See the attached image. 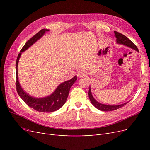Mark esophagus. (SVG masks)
Returning a JSON list of instances; mask_svg holds the SVG:
<instances>
[{
    "mask_svg": "<svg viewBox=\"0 0 150 150\" xmlns=\"http://www.w3.org/2000/svg\"><path fill=\"white\" fill-rule=\"evenodd\" d=\"M86 71H84L83 70H80L78 72L77 76H78V78H82V77H84V76H86Z\"/></svg>",
    "mask_w": 150,
    "mask_h": 150,
    "instance_id": "obj_1",
    "label": "esophagus"
}]
</instances>
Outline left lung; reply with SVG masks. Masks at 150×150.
<instances>
[{"label": "left lung", "instance_id": "obj_1", "mask_svg": "<svg viewBox=\"0 0 150 150\" xmlns=\"http://www.w3.org/2000/svg\"><path fill=\"white\" fill-rule=\"evenodd\" d=\"M115 37L116 38V42L118 44H124L125 46L129 47L132 49H134L136 51L139 52L138 49L137 47V46L131 40L127 38L126 36L123 34H122L118 32L117 31H115ZM89 98L91 102L93 104V105L96 107L98 110H101V111H114V110H116L117 109H119L122 106H124L126 104H127V103L122 104H120V105H116V106H110V105H106V104H101L98 102H97L95 99H94V98L92 96L91 92V89L89 88Z\"/></svg>", "mask_w": 150, "mask_h": 150}]
</instances>
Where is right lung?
<instances>
[{
  "label": "right lung",
  "mask_w": 150,
  "mask_h": 150,
  "mask_svg": "<svg viewBox=\"0 0 150 150\" xmlns=\"http://www.w3.org/2000/svg\"><path fill=\"white\" fill-rule=\"evenodd\" d=\"M47 31H49L48 29H41L25 44L17 56L16 64V89L18 94L19 95V96L22 99V100L25 102V103L28 104L29 107L33 108L34 110L36 111L42 112H51L55 111L64 105L67 100L70 88L77 80V77L76 76L73 78L71 79L69 81H65V82L61 83L59 86H58L55 91L50 95L49 96L43 98H34L33 97H31L29 94L25 93L24 90L22 89L19 82V79H18L17 74L18 62H19L21 53L25 51L26 49H28L31 45H33L34 42L37 41L39 39L42 37L46 32Z\"/></svg>",
  "instance_id": "right-lung-1"
}]
</instances>
